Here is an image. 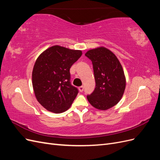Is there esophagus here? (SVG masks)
I'll list each match as a JSON object with an SVG mask.
<instances>
[{
  "instance_id": "esophagus-1",
  "label": "esophagus",
  "mask_w": 160,
  "mask_h": 160,
  "mask_svg": "<svg viewBox=\"0 0 160 160\" xmlns=\"http://www.w3.org/2000/svg\"><path fill=\"white\" fill-rule=\"evenodd\" d=\"M83 89H84V88H83V86H81V87H79V91L80 92H83Z\"/></svg>"
}]
</instances>
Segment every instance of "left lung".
Here are the masks:
<instances>
[{
    "label": "left lung",
    "instance_id": "obj_1",
    "mask_svg": "<svg viewBox=\"0 0 160 160\" xmlns=\"http://www.w3.org/2000/svg\"><path fill=\"white\" fill-rule=\"evenodd\" d=\"M85 55L92 61L96 83L87 98L95 108L109 109L119 103L124 93L126 79L123 67L114 53L104 47L90 49Z\"/></svg>",
    "mask_w": 160,
    "mask_h": 160
}]
</instances>
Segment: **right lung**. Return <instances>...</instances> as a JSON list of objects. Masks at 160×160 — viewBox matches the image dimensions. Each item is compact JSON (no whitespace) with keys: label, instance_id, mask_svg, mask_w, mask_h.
I'll list each match as a JSON object with an SVG mask.
<instances>
[{"label":"right lung","instance_id":"1","mask_svg":"<svg viewBox=\"0 0 160 160\" xmlns=\"http://www.w3.org/2000/svg\"><path fill=\"white\" fill-rule=\"evenodd\" d=\"M82 55L80 50L52 46L38 57L32 72L36 99L43 108L55 113L68 109L78 93L70 83V68Z\"/></svg>","mask_w":160,"mask_h":160}]
</instances>
